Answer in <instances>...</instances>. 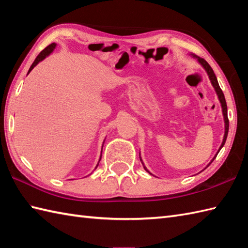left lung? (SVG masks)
<instances>
[{
    "label": "left lung",
    "mask_w": 248,
    "mask_h": 248,
    "mask_svg": "<svg viewBox=\"0 0 248 248\" xmlns=\"http://www.w3.org/2000/svg\"><path fill=\"white\" fill-rule=\"evenodd\" d=\"M192 56H193L194 58H196L197 60H199V62L202 65L203 69L206 70V72H207V74H208V76H209V78H210V80H211V84H212V86L214 87V89H216V92H217V96H218V100H219V102H221L222 109H223L224 121H225V135H224V139H223V142H222V145H221V147H219V150H218V152H219V151H221V148L224 146L225 142H226L227 135H228V129H229V120H228V115H227V104H226V101H225L224 93H223L221 88H219V86H218L217 76H216V74H214L212 68L210 67V65H209V63H208L203 58H201V57L196 56V55H193V54H192ZM218 152H217V154H218ZM216 157H217V156H216ZM216 157H214V158L212 159V161L214 160V159H216ZM140 160H141V158H140ZM141 161H142V160H141ZM212 161H211V162H212ZM211 162H210V163H211ZM142 164H143V162H142ZM208 166H209V164H208ZM143 167H144V166H143ZM144 169L146 170L145 167H144ZM147 172H148V170H147ZM148 173H150V172H148Z\"/></svg>",
    "instance_id": "8db88e82"
}]
</instances>
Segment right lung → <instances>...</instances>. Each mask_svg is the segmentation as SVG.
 Listing matches in <instances>:
<instances>
[{
    "label": "right lung",
    "instance_id": "obj_1",
    "mask_svg": "<svg viewBox=\"0 0 248 248\" xmlns=\"http://www.w3.org/2000/svg\"><path fill=\"white\" fill-rule=\"evenodd\" d=\"M55 46H56V45H55V43H52V45L47 46L45 49H43V51L40 52V54L38 55L37 58L35 59V62H32V64L31 65V68H30V70H29V73L31 72V71L32 69L35 68V65H37L38 63H39V62H41V60L45 59L46 56H48V55L53 52V49L55 48ZM29 73H27V74H29ZM102 148H103V147H102ZM101 157H102V156H101ZM100 160H101V158H100ZM97 166H98V163H97ZM97 166H96V167H97Z\"/></svg>",
    "mask_w": 248,
    "mask_h": 248
}]
</instances>
